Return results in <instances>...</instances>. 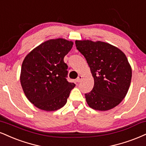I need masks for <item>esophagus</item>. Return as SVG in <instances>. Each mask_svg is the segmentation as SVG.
Instances as JSON below:
<instances>
[{
  "mask_svg": "<svg viewBox=\"0 0 146 146\" xmlns=\"http://www.w3.org/2000/svg\"><path fill=\"white\" fill-rule=\"evenodd\" d=\"M82 80V75H79L78 78H77V80L76 81L79 83V82H81V80Z\"/></svg>",
  "mask_w": 146,
  "mask_h": 146,
  "instance_id": "esophagus-1",
  "label": "esophagus"
}]
</instances>
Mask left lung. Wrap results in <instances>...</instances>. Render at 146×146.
Listing matches in <instances>:
<instances>
[{
	"label": "left lung",
	"instance_id": "obj_1",
	"mask_svg": "<svg viewBox=\"0 0 146 146\" xmlns=\"http://www.w3.org/2000/svg\"><path fill=\"white\" fill-rule=\"evenodd\" d=\"M75 45L85 57L94 78L92 90L85 94L88 105L99 111L115 108L126 96L132 78V69L125 54L102 41H75Z\"/></svg>",
	"mask_w": 146,
	"mask_h": 146
}]
</instances>
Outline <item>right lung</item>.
I'll list each match as a JSON object with an SVG mask.
<instances>
[{"instance_id":"obj_1","label":"right lung","mask_w":146,"mask_h":146,"mask_svg":"<svg viewBox=\"0 0 146 146\" xmlns=\"http://www.w3.org/2000/svg\"><path fill=\"white\" fill-rule=\"evenodd\" d=\"M73 45L64 38L48 40L35 47L23 61L21 85L29 101L40 110L52 111L62 108L75 86L66 80L68 66L64 62Z\"/></svg>"}]
</instances>
